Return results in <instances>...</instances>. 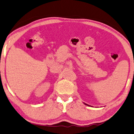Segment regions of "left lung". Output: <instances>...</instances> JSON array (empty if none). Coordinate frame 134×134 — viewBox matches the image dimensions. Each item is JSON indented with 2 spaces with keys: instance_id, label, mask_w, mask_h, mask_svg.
Here are the masks:
<instances>
[{
  "instance_id": "obj_1",
  "label": "left lung",
  "mask_w": 134,
  "mask_h": 134,
  "mask_svg": "<svg viewBox=\"0 0 134 134\" xmlns=\"http://www.w3.org/2000/svg\"><path fill=\"white\" fill-rule=\"evenodd\" d=\"M83 104H85V105H87V106H90V105H88V104H85V103H83Z\"/></svg>"
}]
</instances>
